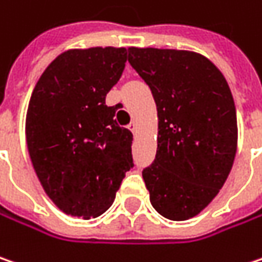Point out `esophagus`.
I'll use <instances>...</instances> for the list:
<instances>
[{"instance_id": "34e87169", "label": "esophagus", "mask_w": 262, "mask_h": 262, "mask_svg": "<svg viewBox=\"0 0 262 262\" xmlns=\"http://www.w3.org/2000/svg\"><path fill=\"white\" fill-rule=\"evenodd\" d=\"M127 127H129V129H130V130L135 133V132H136V129H138V124H136L135 121H132V123L129 124V126H127Z\"/></svg>"}]
</instances>
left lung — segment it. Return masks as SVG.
<instances>
[{
  "label": "left lung",
  "instance_id": "obj_1",
  "mask_svg": "<svg viewBox=\"0 0 262 262\" xmlns=\"http://www.w3.org/2000/svg\"><path fill=\"white\" fill-rule=\"evenodd\" d=\"M129 63L157 105V154L142 172L149 202L167 220H190L216 197L236 157L231 90L195 52L130 47Z\"/></svg>",
  "mask_w": 262,
  "mask_h": 262
}]
</instances>
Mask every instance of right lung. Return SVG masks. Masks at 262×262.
Listing matches in <instances>:
<instances>
[{
	"label": "right lung",
	"instance_id": "obj_1",
	"mask_svg": "<svg viewBox=\"0 0 262 262\" xmlns=\"http://www.w3.org/2000/svg\"><path fill=\"white\" fill-rule=\"evenodd\" d=\"M124 47L72 49L46 68L26 113V145L46 194L71 216L108 210L133 167L129 129L114 120L106 93L120 80Z\"/></svg>",
	"mask_w": 262,
	"mask_h": 262
}]
</instances>
